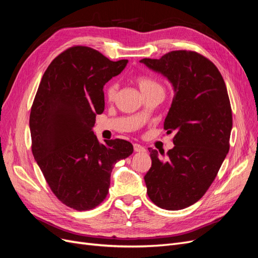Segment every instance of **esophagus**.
Returning <instances> with one entry per match:
<instances>
[{"instance_id": "34e87169", "label": "esophagus", "mask_w": 258, "mask_h": 258, "mask_svg": "<svg viewBox=\"0 0 258 258\" xmlns=\"http://www.w3.org/2000/svg\"><path fill=\"white\" fill-rule=\"evenodd\" d=\"M134 148H135V152H137V153H143L146 151L144 146H142L141 144H138V143L134 144Z\"/></svg>"}]
</instances>
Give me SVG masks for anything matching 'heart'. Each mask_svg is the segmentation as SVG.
Instances as JSON below:
<instances>
[{
    "instance_id": "heart-1",
    "label": "heart",
    "mask_w": 258,
    "mask_h": 258,
    "mask_svg": "<svg viewBox=\"0 0 258 258\" xmlns=\"http://www.w3.org/2000/svg\"><path fill=\"white\" fill-rule=\"evenodd\" d=\"M136 81H137V84L139 86V88L141 89V91L143 92V95H145L146 92H150L152 90L161 88V86L157 82H156L155 80H153L152 77H150V76L139 75L137 79H136ZM116 91H117V84L115 82H110L105 86L104 93H105V97L108 100H111V99H113L115 97Z\"/></svg>"
}]
</instances>
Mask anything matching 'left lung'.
<instances>
[{
  "instance_id": "8db88e82",
  "label": "left lung",
  "mask_w": 258,
  "mask_h": 258,
  "mask_svg": "<svg viewBox=\"0 0 258 258\" xmlns=\"http://www.w3.org/2000/svg\"><path fill=\"white\" fill-rule=\"evenodd\" d=\"M172 84L174 97L163 123L175 132L174 147L148 148L152 167L144 176L156 206L182 210L197 202L217 175L229 151L231 106L223 76L212 61L191 50H173L160 59L140 60Z\"/></svg>"
}]
</instances>
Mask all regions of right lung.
Masks as SVG:
<instances>
[{
	"label": "right lung",
	"instance_id": "add662e5",
	"mask_svg": "<svg viewBox=\"0 0 258 258\" xmlns=\"http://www.w3.org/2000/svg\"><path fill=\"white\" fill-rule=\"evenodd\" d=\"M127 63L73 46L51 61L38 86L30 113L32 154L54 196L74 210L99 206L114 165L134 152L126 140L100 144L92 131L104 111V85Z\"/></svg>",
	"mask_w": 258,
	"mask_h": 258
}]
</instances>
